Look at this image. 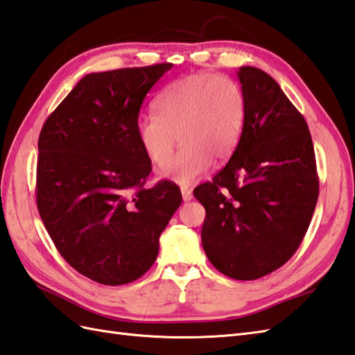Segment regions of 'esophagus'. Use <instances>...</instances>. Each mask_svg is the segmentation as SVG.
Returning <instances> with one entry per match:
<instances>
[{"label": "esophagus", "mask_w": 355, "mask_h": 355, "mask_svg": "<svg viewBox=\"0 0 355 355\" xmlns=\"http://www.w3.org/2000/svg\"><path fill=\"white\" fill-rule=\"evenodd\" d=\"M180 193H182V199H184L185 202L193 199V193H191L190 188H185V187L180 188Z\"/></svg>", "instance_id": "esophagus-1"}]
</instances>
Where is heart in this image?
<instances>
[{
	"mask_svg": "<svg viewBox=\"0 0 355 355\" xmlns=\"http://www.w3.org/2000/svg\"><path fill=\"white\" fill-rule=\"evenodd\" d=\"M153 109L156 115L137 121V139L156 167L168 161L179 139L182 147L161 176L184 187L207 175L212 157L222 162L234 153L246 114L237 82L202 73L170 83L155 98Z\"/></svg>",
	"mask_w": 355,
	"mask_h": 355,
	"instance_id": "b5f03b06",
	"label": "heart"
}]
</instances>
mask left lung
Here are the masks:
<instances>
[{
  "label": "left lung",
  "instance_id": "left-lung-1",
  "mask_svg": "<svg viewBox=\"0 0 355 355\" xmlns=\"http://www.w3.org/2000/svg\"><path fill=\"white\" fill-rule=\"evenodd\" d=\"M244 124L230 162L194 188L207 216L202 244L226 277L279 269L301 244L319 196L313 141L301 112L264 71L241 67Z\"/></svg>",
  "mask_w": 355,
  "mask_h": 355
}]
</instances>
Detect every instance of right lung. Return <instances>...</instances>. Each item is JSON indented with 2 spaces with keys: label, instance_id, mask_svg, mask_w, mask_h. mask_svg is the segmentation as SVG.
Listing matches in <instances>:
<instances>
[{
  "label": "right lung",
  "instance_id": "obj_1",
  "mask_svg": "<svg viewBox=\"0 0 355 355\" xmlns=\"http://www.w3.org/2000/svg\"><path fill=\"white\" fill-rule=\"evenodd\" d=\"M171 64L85 76L42 125L36 203L46 232L78 273L123 286L143 277L159 235L182 203L159 180L137 139L141 105Z\"/></svg>",
  "mask_w": 355,
  "mask_h": 355
}]
</instances>
